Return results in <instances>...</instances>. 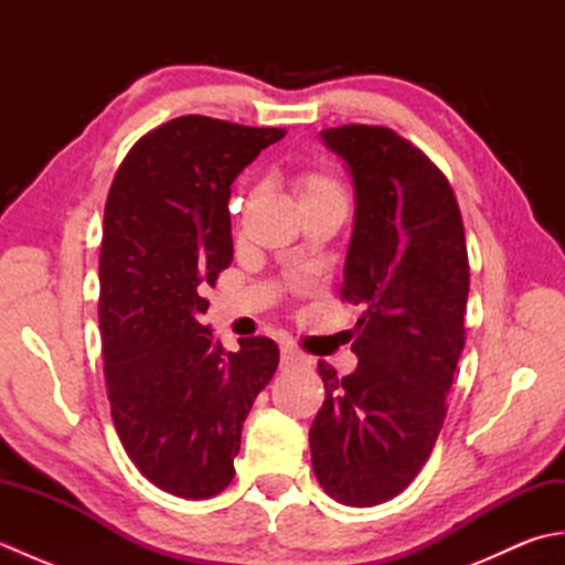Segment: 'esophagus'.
<instances>
[{"label":"esophagus","instance_id":"34e87169","mask_svg":"<svg viewBox=\"0 0 565 565\" xmlns=\"http://www.w3.org/2000/svg\"><path fill=\"white\" fill-rule=\"evenodd\" d=\"M308 364H310V359L306 354L291 350V347H284L281 350V369H301Z\"/></svg>","mask_w":565,"mask_h":565}]
</instances>
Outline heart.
Masks as SVG:
<instances>
[{
  "label": "heart",
  "mask_w": 565,
  "mask_h": 565,
  "mask_svg": "<svg viewBox=\"0 0 565 565\" xmlns=\"http://www.w3.org/2000/svg\"><path fill=\"white\" fill-rule=\"evenodd\" d=\"M296 191L298 199L313 201V199H330V196H342V189L338 179L328 172L320 170H306L296 177Z\"/></svg>",
  "instance_id": "obj_1"
}]
</instances>
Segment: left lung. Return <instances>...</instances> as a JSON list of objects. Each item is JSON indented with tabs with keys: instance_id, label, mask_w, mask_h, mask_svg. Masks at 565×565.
<instances>
[{
	"instance_id": "1",
	"label": "left lung",
	"mask_w": 565,
	"mask_h": 565,
	"mask_svg": "<svg viewBox=\"0 0 565 565\" xmlns=\"http://www.w3.org/2000/svg\"><path fill=\"white\" fill-rule=\"evenodd\" d=\"M354 184L340 296L364 306L338 379L318 362L326 403L310 427L318 483L342 505H381L413 483L447 415L466 328L468 255L459 203L439 167L383 126L322 130Z\"/></svg>"
}]
</instances>
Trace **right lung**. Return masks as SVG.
<instances>
[{
	"instance_id": "1",
	"label": "right lung",
	"mask_w": 565,
	"mask_h": 565,
	"mask_svg": "<svg viewBox=\"0 0 565 565\" xmlns=\"http://www.w3.org/2000/svg\"><path fill=\"white\" fill-rule=\"evenodd\" d=\"M284 136L172 118L130 148L106 199L99 330L114 427L138 471L177 498L233 481L245 417L279 366L274 340L225 352L199 316L233 262L231 184Z\"/></svg>"
}]
</instances>
